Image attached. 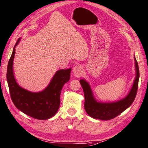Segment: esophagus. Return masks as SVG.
Segmentation results:
<instances>
[{
	"label": "esophagus",
	"instance_id": "34e87169",
	"mask_svg": "<svg viewBox=\"0 0 148 148\" xmlns=\"http://www.w3.org/2000/svg\"><path fill=\"white\" fill-rule=\"evenodd\" d=\"M73 73L74 76L80 77L82 74V67L80 65L75 66L73 68Z\"/></svg>",
	"mask_w": 148,
	"mask_h": 148
}]
</instances>
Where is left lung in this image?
Returning <instances> with one entry per match:
<instances>
[{"mask_svg":"<svg viewBox=\"0 0 148 148\" xmlns=\"http://www.w3.org/2000/svg\"><path fill=\"white\" fill-rule=\"evenodd\" d=\"M135 77L132 88L127 95L116 101L100 102L95 97L91 86L84 79L80 80V84L84 93V108L89 116L93 119L108 121L119 115L132 104L135 99L138 89L139 69L137 61L134 55Z\"/></svg>","mask_w":148,"mask_h":148,"instance_id":"left-lung-1","label":"left lung"}]
</instances>
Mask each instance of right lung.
Segmentation results:
<instances>
[{"instance_id": "1", "label": "right lung", "mask_w": 148, "mask_h": 148, "mask_svg": "<svg viewBox=\"0 0 148 148\" xmlns=\"http://www.w3.org/2000/svg\"><path fill=\"white\" fill-rule=\"evenodd\" d=\"M21 38L14 46L7 68V81L11 98L18 110L32 117L46 120L53 116L60 106V95L63 86L70 79L71 68L57 71L48 86L40 91L33 92L26 90L18 84L13 70L15 48Z\"/></svg>"}]
</instances>
